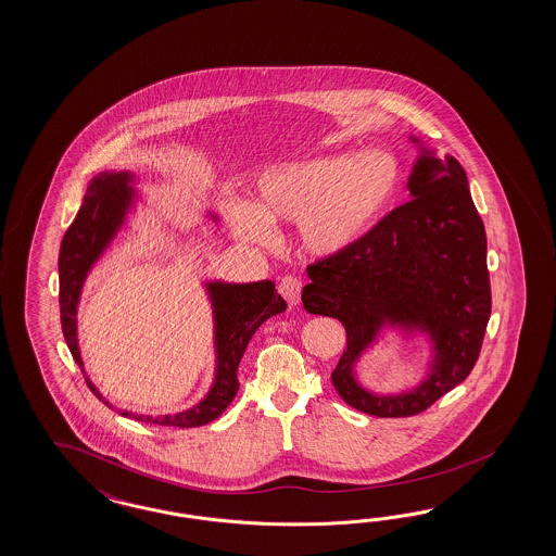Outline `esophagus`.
I'll list each match as a JSON object with an SVG mask.
<instances>
[{
    "label": "esophagus",
    "mask_w": 556,
    "mask_h": 556,
    "mask_svg": "<svg viewBox=\"0 0 556 556\" xmlns=\"http://www.w3.org/2000/svg\"><path fill=\"white\" fill-rule=\"evenodd\" d=\"M301 279L295 277V275H287L281 279V283H279V293L283 295L285 301L289 303V305H299V299H301Z\"/></svg>",
    "instance_id": "obj_1"
}]
</instances>
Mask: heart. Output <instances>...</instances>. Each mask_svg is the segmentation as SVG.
Returning <instances> with one entry per match:
<instances>
[{
	"instance_id": "b5f03b06",
	"label": "heart",
	"mask_w": 556,
	"mask_h": 556,
	"mask_svg": "<svg viewBox=\"0 0 556 556\" xmlns=\"http://www.w3.org/2000/svg\"><path fill=\"white\" fill-rule=\"evenodd\" d=\"M400 180V163L383 150L277 164L258 177L253 208L237 213V230L249 241H265L269 223H299L303 249L333 257L376 227Z\"/></svg>"
}]
</instances>
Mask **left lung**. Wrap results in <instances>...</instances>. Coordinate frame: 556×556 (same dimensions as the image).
Here are the masks:
<instances>
[{
  "label": "left lung",
  "instance_id": "obj_1",
  "mask_svg": "<svg viewBox=\"0 0 556 556\" xmlns=\"http://www.w3.org/2000/svg\"><path fill=\"white\" fill-rule=\"evenodd\" d=\"M420 156L407 178L409 201L393 208L352 249L307 267L305 312L336 317L348 350L331 374L345 404L378 418L420 414L472 371L490 319L486 230L462 164L435 159L416 136ZM386 328L424 332L433 357L418 387L376 394L354 374Z\"/></svg>",
  "mask_w": 556,
  "mask_h": 556
}]
</instances>
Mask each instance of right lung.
I'll list each match as a JSON object with an SVG mask.
<instances>
[{"mask_svg": "<svg viewBox=\"0 0 556 556\" xmlns=\"http://www.w3.org/2000/svg\"><path fill=\"white\" fill-rule=\"evenodd\" d=\"M135 173L128 170H104L96 175L81 201L80 211L74 223L66 230L60 257V319L62 331L68 343L74 362L80 366L88 388L98 400L112 407L109 400L98 392L94 383L86 376L78 345V303L81 287L86 283L88 273L92 271L96 261L104 255L118 230L126 225L128 213L135 208L138 194L132 189ZM208 217L217 220V215ZM206 295L213 307V339H215V379L211 390L197 406L178 414L166 416H144L132 414L128 409H118L124 418L147 421L156 426L170 428H197L208 421L217 420L227 409L239 390L237 369L241 364L244 350L258 326L269 317L287 309L285 299L277 293L273 281L257 283H225V281H206ZM116 409V407H114Z\"/></svg>", "mask_w": 556, "mask_h": 556, "instance_id": "add662e5", "label": "right lung"}]
</instances>
